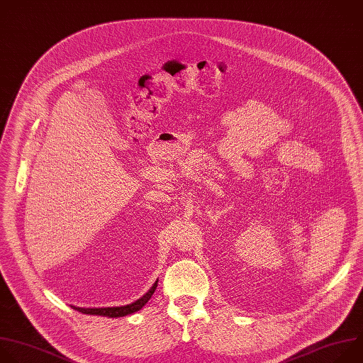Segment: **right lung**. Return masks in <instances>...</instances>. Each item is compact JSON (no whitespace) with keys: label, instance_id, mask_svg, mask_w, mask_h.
<instances>
[{"label":"right lung","instance_id":"1","mask_svg":"<svg viewBox=\"0 0 363 363\" xmlns=\"http://www.w3.org/2000/svg\"><path fill=\"white\" fill-rule=\"evenodd\" d=\"M157 281L159 280H156V283L150 287V291L146 295H143L140 299H137L135 302L125 305V306H114V308H76V306H72V308L82 313H86V315H99V316H107V318L127 316V315H131V313L140 311L144 305L150 301V298L153 296L156 287H157Z\"/></svg>","mask_w":363,"mask_h":363}]
</instances>
